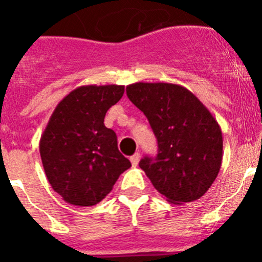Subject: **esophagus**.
Returning <instances> with one entry per match:
<instances>
[{
  "label": "esophagus",
  "instance_id": "obj_1",
  "mask_svg": "<svg viewBox=\"0 0 262 262\" xmlns=\"http://www.w3.org/2000/svg\"><path fill=\"white\" fill-rule=\"evenodd\" d=\"M129 160H131V164H133V166L136 167L139 164V160H140V153H135V155L129 158Z\"/></svg>",
  "mask_w": 262,
  "mask_h": 262
}]
</instances>
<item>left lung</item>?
Wrapping results in <instances>:
<instances>
[{"instance_id": "left-lung-1", "label": "left lung", "mask_w": 262, "mask_h": 262, "mask_svg": "<svg viewBox=\"0 0 262 262\" xmlns=\"http://www.w3.org/2000/svg\"><path fill=\"white\" fill-rule=\"evenodd\" d=\"M126 92L157 138V157H144L139 164L155 188L177 205L205 195L224 156L222 131L212 113L179 84L139 81Z\"/></svg>"}]
</instances>
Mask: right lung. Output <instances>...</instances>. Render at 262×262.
<instances>
[{
	"instance_id": "obj_1",
	"label": "right lung",
	"mask_w": 262,
	"mask_h": 262,
	"mask_svg": "<svg viewBox=\"0 0 262 262\" xmlns=\"http://www.w3.org/2000/svg\"><path fill=\"white\" fill-rule=\"evenodd\" d=\"M124 85H81L57 105L40 139L45 175L66 203L98 204L131 162L118 150L117 135L104 124Z\"/></svg>"
}]
</instances>
